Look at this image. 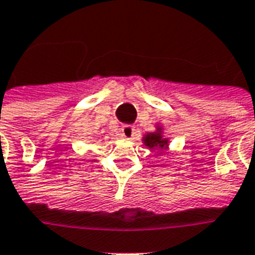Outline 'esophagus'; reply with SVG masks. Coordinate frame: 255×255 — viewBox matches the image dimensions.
<instances>
[{"label":"esophagus","mask_w":255,"mask_h":255,"mask_svg":"<svg viewBox=\"0 0 255 255\" xmlns=\"http://www.w3.org/2000/svg\"><path fill=\"white\" fill-rule=\"evenodd\" d=\"M135 135V127L133 126H123L120 129V136L124 139H132Z\"/></svg>","instance_id":"34e87169"}]
</instances>
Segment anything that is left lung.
<instances>
[{
    "label": "left lung",
    "instance_id": "left-lung-1",
    "mask_svg": "<svg viewBox=\"0 0 255 255\" xmlns=\"http://www.w3.org/2000/svg\"><path fill=\"white\" fill-rule=\"evenodd\" d=\"M143 143L148 148H155L158 151H163L169 146V139H166L162 135V127L156 126L155 132H150L143 136Z\"/></svg>",
    "mask_w": 255,
    "mask_h": 255
}]
</instances>
